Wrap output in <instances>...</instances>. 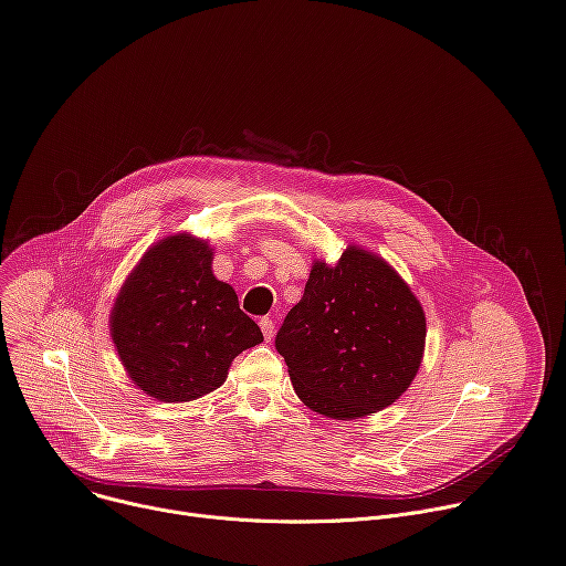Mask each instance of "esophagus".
<instances>
[{"instance_id": "34e87169", "label": "esophagus", "mask_w": 566, "mask_h": 566, "mask_svg": "<svg viewBox=\"0 0 566 566\" xmlns=\"http://www.w3.org/2000/svg\"><path fill=\"white\" fill-rule=\"evenodd\" d=\"M261 331H263L265 339H268V342H272V337H274V333H276L274 319H272V317H263V319H261Z\"/></svg>"}]
</instances>
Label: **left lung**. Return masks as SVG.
Returning a JSON list of instances; mask_svg holds the SVG:
<instances>
[{"label":"left lung","instance_id":"obj_1","mask_svg":"<svg viewBox=\"0 0 566 566\" xmlns=\"http://www.w3.org/2000/svg\"><path fill=\"white\" fill-rule=\"evenodd\" d=\"M424 312L380 256L350 244L337 265L317 261L287 312L276 350L296 396L322 416L353 420L396 402L424 350Z\"/></svg>","mask_w":566,"mask_h":566}]
</instances>
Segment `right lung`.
Here are the masks:
<instances>
[{
    "label": "right lung",
    "mask_w": 566,
    "mask_h": 566,
    "mask_svg": "<svg viewBox=\"0 0 566 566\" xmlns=\"http://www.w3.org/2000/svg\"><path fill=\"white\" fill-rule=\"evenodd\" d=\"M213 249L191 233L153 244L123 283L109 315L118 359L161 402L216 391L235 355L263 342L229 283L213 276Z\"/></svg>",
    "instance_id": "obj_1"
}]
</instances>
